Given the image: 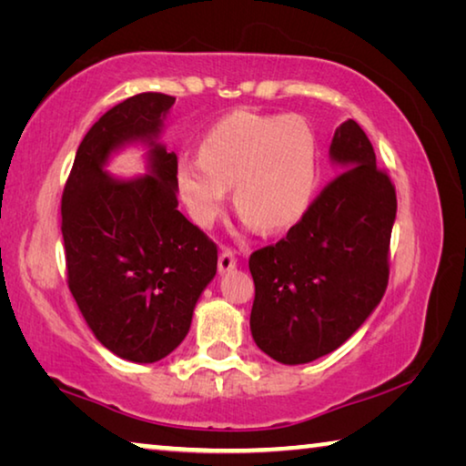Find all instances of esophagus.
<instances>
[{"label": "esophagus", "instance_id": "esophagus-1", "mask_svg": "<svg viewBox=\"0 0 466 466\" xmlns=\"http://www.w3.org/2000/svg\"><path fill=\"white\" fill-rule=\"evenodd\" d=\"M236 263H238V258H236L232 248H224L222 252H219V271L222 273L232 271V269H236Z\"/></svg>", "mask_w": 466, "mask_h": 466}]
</instances>
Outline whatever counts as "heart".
<instances>
[{
    "label": "heart",
    "mask_w": 466,
    "mask_h": 466,
    "mask_svg": "<svg viewBox=\"0 0 466 466\" xmlns=\"http://www.w3.org/2000/svg\"><path fill=\"white\" fill-rule=\"evenodd\" d=\"M319 139L302 116L234 113L183 152L175 180L197 224L209 226L234 188V208L263 232L296 224L317 188Z\"/></svg>",
    "instance_id": "heart-1"
}]
</instances>
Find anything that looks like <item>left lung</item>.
<instances>
[{"label":"left lung","instance_id":"1","mask_svg":"<svg viewBox=\"0 0 466 466\" xmlns=\"http://www.w3.org/2000/svg\"><path fill=\"white\" fill-rule=\"evenodd\" d=\"M330 180L286 238L255 250L250 330L281 364H309L343 345L389 286V250L397 193L360 125L335 129Z\"/></svg>","mask_w":466,"mask_h":466}]
</instances>
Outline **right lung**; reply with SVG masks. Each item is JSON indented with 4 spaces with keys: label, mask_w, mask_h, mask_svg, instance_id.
I'll list each match as a JSON object with an SVG mask.
<instances>
[{
    "label": "right lung",
    "mask_w": 466,
    "mask_h": 466,
    "mask_svg": "<svg viewBox=\"0 0 466 466\" xmlns=\"http://www.w3.org/2000/svg\"><path fill=\"white\" fill-rule=\"evenodd\" d=\"M177 98L141 92L106 110L77 147L61 197L67 286L108 351L152 364L175 351L218 269V247L178 211L177 154L157 144ZM147 140L150 175L116 181L107 156Z\"/></svg>",
    "instance_id": "add662e5"
}]
</instances>
